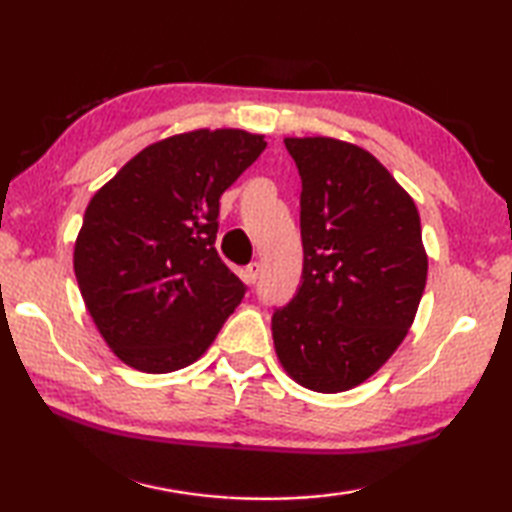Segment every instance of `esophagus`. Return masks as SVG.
Instances as JSON below:
<instances>
[{
  "label": "esophagus",
  "mask_w": 512,
  "mask_h": 512,
  "mask_svg": "<svg viewBox=\"0 0 512 512\" xmlns=\"http://www.w3.org/2000/svg\"><path fill=\"white\" fill-rule=\"evenodd\" d=\"M262 264H259V262H253V264H250L248 268H246V271H244V280L248 282V284H255L257 280H259V275H262Z\"/></svg>",
  "instance_id": "esophagus-1"
}]
</instances>
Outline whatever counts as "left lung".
<instances>
[{
  "instance_id": "left-lung-1",
  "label": "left lung",
  "mask_w": 512,
  "mask_h": 512,
  "mask_svg": "<svg viewBox=\"0 0 512 512\" xmlns=\"http://www.w3.org/2000/svg\"><path fill=\"white\" fill-rule=\"evenodd\" d=\"M302 180V284L271 320L275 354L296 384L343 393L409 334L429 257L411 194L375 155L336 137H284Z\"/></svg>"
}]
</instances>
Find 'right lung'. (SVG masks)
Masks as SVG:
<instances>
[{
	"label": "right lung",
	"mask_w": 512,
	"mask_h": 512,
	"mask_svg": "<svg viewBox=\"0 0 512 512\" xmlns=\"http://www.w3.org/2000/svg\"><path fill=\"white\" fill-rule=\"evenodd\" d=\"M266 149L241 128L149 144L90 198L74 273L103 341L140 372L203 357L246 287L214 241L219 198Z\"/></svg>",
	"instance_id": "obj_1"
}]
</instances>
